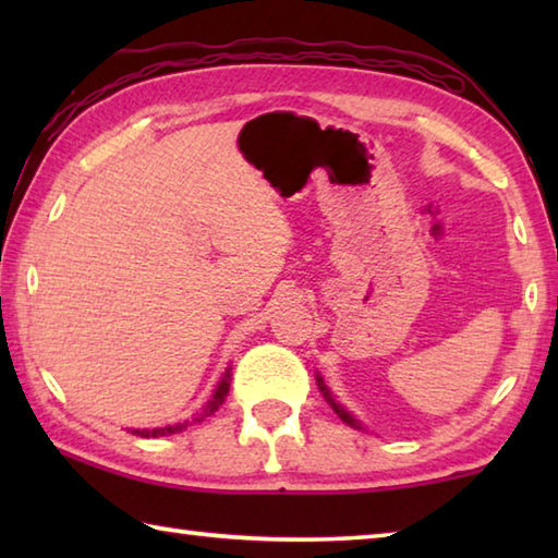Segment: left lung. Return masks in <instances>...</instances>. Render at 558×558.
<instances>
[{
    "mask_svg": "<svg viewBox=\"0 0 558 558\" xmlns=\"http://www.w3.org/2000/svg\"><path fill=\"white\" fill-rule=\"evenodd\" d=\"M317 386H319V391H323V396H325V399H327V403L332 405L335 413L339 415V418H342V421L347 423V426H352V428H362V426H359V421L354 418V415L349 413V411H344V405H339V403L332 399V393H329V389H327V386H325L323 376H317Z\"/></svg>",
    "mask_w": 558,
    "mask_h": 558,
    "instance_id": "8db88e82",
    "label": "left lung"
}]
</instances>
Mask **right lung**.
I'll use <instances>...</instances> for the list:
<instances>
[{
	"label": "right lung",
	"instance_id": "obj_1",
	"mask_svg": "<svg viewBox=\"0 0 558 558\" xmlns=\"http://www.w3.org/2000/svg\"><path fill=\"white\" fill-rule=\"evenodd\" d=\"M229 379H231V374H229V369H226V374H223V379L219 381V386H216V391H214V396H211V401L204 405L202 409V413L199 415H194L192 421H184V423H174V426H165V428H153V430H147V428H135L132 433H135V436H143V438H157V436H172V433H179V430H184L186 426H194V423H202L206 415H211L214 411H219V405L226 401V393H229Z\"/></svg>",
	"mask_w": 558,
	"mask_h": 558
}]
</instances>
